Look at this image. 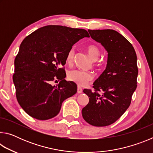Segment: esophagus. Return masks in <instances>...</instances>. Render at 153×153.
Wrapping results in <instances>:
<instances>
[{"label":"esophagus","instance_id":"esophagus-1","mask_svg":"<svg viewBox=\"0 0 153 153\" xmlns=\"http://www.w3.org/2000/svg\"><path fill=\"white\" fill-rule=\"evenodd\" d=\"M82 91H83V90H82V88L80 86H77V93H78V94H80V93H82Z\"/></svg>","mask_w":153,"mask_h":153}]
</instances>
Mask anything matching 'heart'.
I'll return each instance as SVG.
<instances>
[{
    "label": "heart",
    "instance_id": "b5f03b06",
    "mask_svg": "<svg viewBox=\"0 0 153 153\" xmlns=\"http://www.w3.org/2000/svg\"><path fill=\"white\" fill-rule=\"evenodd\" d=\"M86 51L93 61H95L94 67L97 68H100L102 63L100 61H97L100 56V51L97 45L91 44L86 46ZM75 56V49L71 48L68 51L66 56V61L68 64L73 63ZM67 77L70 81L76 83L80 86H84L92 79V75L88 71H84L78 69H73L68 72Z\"/></svg>",
    "mask_w": 153,
    "mask_h": 153
}]
</instances>
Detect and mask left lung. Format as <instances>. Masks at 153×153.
<instances>
[{
  "label": "left lung",
  "instance_id": "8db88e82",
  "mask_svg": "<svg viewBox=\"0 0 153 153\" xmlns=\"http://www.w3.org/2000/svg\"><path fill=\"white\" fill-rule=\"evenodd\" d=\"M88 32L104 46L108 58L105 70L93 84L94 92L83 91L89 97V102L82 113L90 125L107 126L120 118L130 105L137 87V56L132 45L116 31L88 30Z\"/></svg>",
  "mask_w": 153,
  "mask_h": 153
}]
</instances>
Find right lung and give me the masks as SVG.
<instances>
[{
  "mask_svg": "<svg viewBox=\"0 0 153 153\" xmlns=\"http://www.w3.org/2000/svg\"><path fill=\"white\" fill-rule=\"evenodd\" d=\"M90 37L84 29L46 25L22 41L15 59L13 80L16 97L31 117L47 120L57 115L65 100L77 92L74 82L65 79L63 66L68 51L75 43ZM59 83L52 86L51 82Z\"/></svg>",
  "mask_w": 153,
  "mask_h": 153,
  "instance_id": "right-lung-1",
  "label": "right lung"
}]
</instances>
